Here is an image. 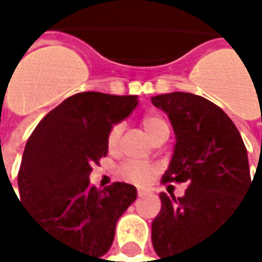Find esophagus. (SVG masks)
<instances>
[{"label": "esophagus", "mask_w": 262, "mask_h": 262, "mask_svg": "<svg viewBox=\"0 0 262 262\" xmlns=\"http://www.w3.org/2000/svg\"><path fill=\"white\" fill-rule=\"evenodd\" d=\"M137 193H138V196H144V195H146V190H143V188H138V192H137Z\"/></svg>", "instance_id": "1"}]
</instances>
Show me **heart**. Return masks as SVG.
<instances>
[{"label": "heart", "instance_id": "obj_1", "mask_svg": "<svg viewBox=\"0 0 262 262\" xmlns=\"http://www.w3.org/2000/svg\"><path fill=\"white\" fill-rule=\"evenodd\" d=\"M141 125L144 128V132L149 135V138L152 141H157L159 138L169 135V124L166 122V119L157 113H146L141 118ZM121 135H122V125L121 124H113L112 128L108 130L106 135V147L108 150H116L121 141ZM118 173L122 179L130 181L134 184H144L146 181L150 179V176H154L156 168L152 165L147 163H141V162H135V160H127L124 162Z\"/></svg>", "mask_w": 262, "mask_h": 262}]
</instances>
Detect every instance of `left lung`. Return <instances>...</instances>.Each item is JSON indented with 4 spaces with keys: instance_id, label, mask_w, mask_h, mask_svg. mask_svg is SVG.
Returning <instances> with one entry per match:
<instances>
[{
    "instance_id": "left-lung-1",
    "label": "left lung",
    "mask_w": 262,
    "mask_h": 262,
    "mask_svg": "<svg viewBox=\"0 0 262 262\" xmlns=\"http://www.w3.org/2000/svg\"><path fill=\"white\" fill-rule=\"evenodd\" d=\"M152 103L168 115L176 134L162 184H188L182 198L159 195L152 245L160 262H193L192 251L219 231L253 182L247 147L228 115L201 96L171 93L152 97Z\"/></svg>"
}]
</instances>
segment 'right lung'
<instances>
[{"instance_id": "add662e5", "label": "right lung", "mask_w": 262, "mask_h": 262, "mask_svg": "<svg viewBox=\"0 0 262 262\" xmlns=\"http://www.w3.org/2000/svg\"><path fill=\"white\" fill-rule=\"evenodd\" d=\"M135 96L78 93L52 110L28 138L18 169V192L31 219L70 248L97 262L110 250L119 217L137 188L89 184L93 166L108 154L113 124L137 106Z\"/></svg>"}]
</instances>
